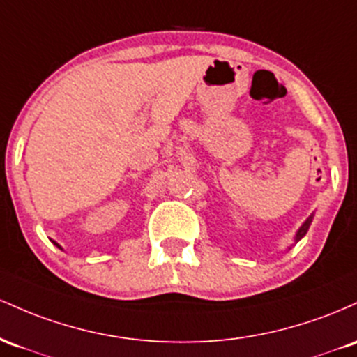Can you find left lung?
<instances>
[{"label": "left lung", "mask_w": 357, "mask_h": 357, "mask_svg": "<svg viewBox=\"0 0 357 357\" xmlns=\"http://www.w3.org/2000/svg\"><path fill=\"white\" fill-rule=\"evenodd\" d=\"M312 219H314V214H310L308 215V218L305 219V222L302 224V226L298 227V231H297V234H295V238H294V241L295 243H298L300 239L303 238V236L307 234V231H308V227H310V224H312ZM288 250H290V248H288Z\"/></svg>", "instance_id": "1"}]
</instances>
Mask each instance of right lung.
<instances>
[{
  "instance_id": "add662e5",
  "label": "right lung",
  "mask_w": 357,
  "mask_h": 357,
  "mask_svg": "<svg viewBox=\"0 0 357 357\" xmlns=\"http://www.w3.org/2000/svg\"><path fill=\"white\" fill-rule=\"evenodd\" d=\"M54 244H55V246H57V248H60V250H62V246H60L59 243H55V241H54Z\"/></svg>"
}]
</instances>
